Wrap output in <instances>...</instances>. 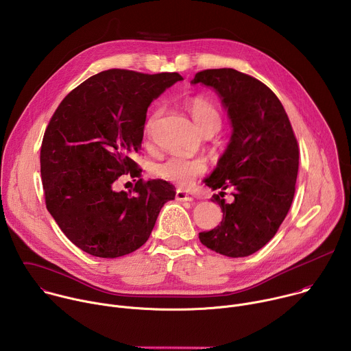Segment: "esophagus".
<instances>
[{
  "instance_id": "1",
  "label": "esophagus",
  "mask_w": 351,
  "mask_h": 351,
  "mask_svg": "<svg viewBox=\"0 0 351 351\" xmlns=\"http://www.w3.org/2000/svg\"><path fill=\"white\" fill-rule=\"evenodd\" d=\"M176 199H178V202L184 203V202H193V197L189 195V194H187L186 191H183V190H178V191H176Z\"/></svg>"
}]
</instances>
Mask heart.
Wrapping results in <instances>:
<instances>
[{
	"mask_svg": "<svg viewBox=\"0 0 351 351\" xmlns=\"http://www.w3.org/2000/svg\"><path fill=\"white\" fill-rule=\"evenodd\" d=\"M187 110L195 123V126L204 132L210 128H219L221 117L218 111L202 97H195L190 99L187 104ZM157 114L148 119L145 125V130L148 132L152 128ZM207 171V165L202 158H191L184 154H175L164 160L156 167V172L176 184L187 186L190 184L197 176L203 175Z\"/></svg>",
	"mask_w": 351,
	"mask_h": 351,
	"instance_id": "obj_1",
	"label": "heart"
}]
</instances>
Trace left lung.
Segmentation results:
<instances>
[{"instance_id":"left-lung-1","label":"left lung","mask_w":351,"mask_h":351,"mask_svg":"<svg viewBox=\"0 0 351 351\" xmlns=\"http://www.w3.org/2000/svg\"><path fill=\"white\" fill-rule=\"evenodd\" d=\"M191 84L211 87L230 121L232 134L215 169L204 183L213 190L232 186L234 203L214 194L223 218L198 234L199 241L222 256H252L278 232L294 197L298 145L286 111L260 80L236 69L198 72Z\"/></svg>"}]
</instances>
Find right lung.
Returning a JSON list of instances; mask_svg holds the SVG:
<instances>
[{
    "instance_id": "add662e5",
    "label": "right lung",
    "mask_w": 351,
    "mask_h": 351,
    "mask_svg": "<svg viewBox=\"0 0 351 351\" xmlns=\"http://www.w3.org/2000/svg\"><path fill=\"white\" fill-rule=\"evenodd\" d=\"M179 80V73L99 72L72 90L49 121L40 152L47 210L87 254L133 253L175 199V187L161 179H138L132 195L114 187L122 175L138 176L132 156L141 148L147 110Z\"/></svg>"
}]
</instances>
